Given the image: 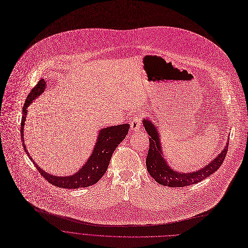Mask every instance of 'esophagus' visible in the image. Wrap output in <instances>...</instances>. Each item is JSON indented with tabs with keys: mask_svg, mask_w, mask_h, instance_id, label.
<instances>
[{
	"mask_svg": "<svg viewBox=\"0 0 248 248\" xmlns=\"http://www.w3.org/2000/svg\"><path fill=\"white\" fill-rule=\"evenodd\" d=\"M141 127V119L134 118L130 123V128L132 131H139Z\"/></svg>",
	"mask_w": 248,
	"mask_h": 248,
	"instance_id": "1",
	"label": "esophagus"
}]
</instances>
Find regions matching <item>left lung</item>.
<instances>
[{
  "mask_svg": "<svg viewBox=\"0 0 248 248\" xmlns=\"http://www.w3.org/2000/svg\"><path fill=\"white\" fill-rule=\"evenodd\" d=\"M143 125L150 137L149 149L146 156V168L152 178L160 185L167 187H187L197 184L215 173L226 158L229 143H227V146L217 157H216L206 167L193 173H178L175 170H172L163 158L158 131L156 130L154 124L148 120H143Z\"/></svg>",
  "mask_w": 248,
  "mask_h": 248,
  "instance_id": "obj_1",
  "label": "left lung"
}]
</instances>
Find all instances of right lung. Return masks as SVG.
<instances>
[{"mask_svg":"<svg viewBox=\"0 0 248 248\" xmlns=\"http://www.w3.org/2000/svg\"><path fill=\"white\" fill-rule=\"evenodd\" d=\"M46 86V84L44 79H40L27 97L26 103L24 107H22V117L20 122V138L22 141V146H24L26 152L28 153L30 159H31V157L26 148V144L24 143V125L28 115V107L32 103V101L35 98H37L40 94L44 92ZM128 129V124L103 128L99 134L97 143L93 149V153L90 156L89 160L79 170V172L75 173L72 176L57 177L50 175L46 172H44L41 168H39L37 164L34 163V161L32 162L36 169L39 171L40 175L44 179L47 180L50 184L56 187L65 189H78L92 186L96 184L106 173L112 153H114L118 145L125 139Z\"/></svg>","mask_w":248,"mask_h":248,"instance_id":"obj_1","label":"right lung"}]
</instances>
